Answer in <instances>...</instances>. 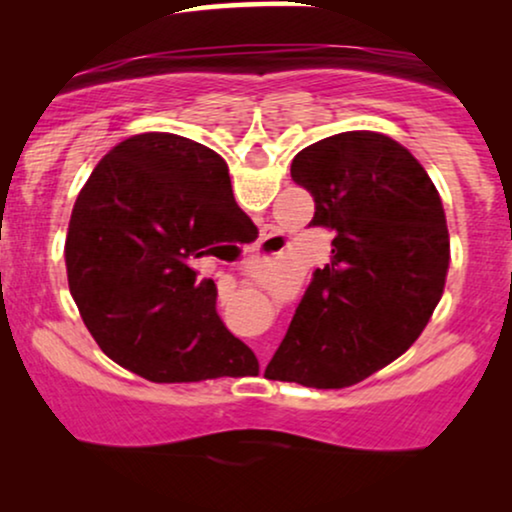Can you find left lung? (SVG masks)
Returning a JSON list of instances; mask_svg holds the SVG:
<instances>
[{
	"label": "left lung",
	"mask_w": 512,
	"mask_h": 512,
	"mask_svg": "<svg viewBox=\"0 0 512 512\" xmlns=\"http://www.w3.org/2000/svg\"><path fill=\"white\" fill-rule=\"evenodd\" d=\"M291 178L315 199L310 223L334 231L332 257L264 375L317 390L356 385L402 356L443 298V202L409 149L366 129L305 146Z\"/></svg>",
	"instance_id": "left-lung-1"
}]
</instances>
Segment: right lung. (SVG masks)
Segmentation results:
<instances>
[{
    "instance_id": "1",
    "label": "right lung",
    "mask_w": 512,
    "mask_h": 512,
    "mask_svg": "<svg viewBox=\"0 0 512 512\" xmlns=\"http://www.w3.org/2000/svg\"><path fill=\"white\" fill-rule=\"evenodd\" d=\"M240 216L226 161L187 137L134 134L98 161L74 202L64 262L105 356L151 383L257 375V356L216 313V284L195 272L236 245Z\"/></svg>"
}]
</instances>
